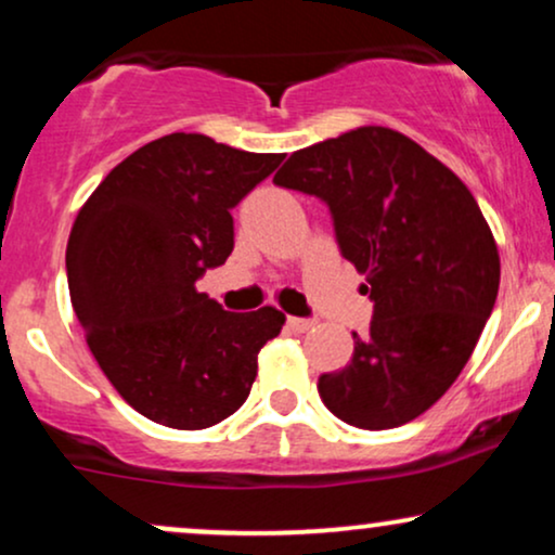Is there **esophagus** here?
Returning a JSON list of instances; mask_svg holds the SVG:
<instances>
[{"label": "esophagus", "instance_id": "obj_1", "mask_svg": "<svg viewBox=\"0 0 555 555\" xmlns=\"http://www.w3.org/2000/svg\"><path fill=\"white\" fill-rule=\"evenodd\" d=\"M286 325H289L292 331L295 333H307L312 328V325H315V320L312 318H295V315H289L286 318Z\"/></svg>", "mask_w": 555, "mask_h": 555}]
</instances>
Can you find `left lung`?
<instances>
[{
    "label": "left lung",
    "instance_id": "1",
    "mask_svg": "<svg viewBox=\"0 0 555 555\" xmlns=\"http://www.w3.org/2000/svg\"><path fill=\"white\" fill-rule=\"evenodd\" d=\"M273 183L328 206L341 256L375 302L370 331L351 333V362L320 375V398L359 429L413 422L468 364L499 295V250L476 198L385 126L295 152Z\"/></svg>",
    "mask_w": 555,
    "mask_h": 555
}]
</instances>
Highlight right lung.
I'll use <instances>...</instances> for the list:
<instances>
[{"instance_id": "obj_1", "label": "right lung", "mask_w": 555, "mask_h": 555, "mask_svg": "<svg viewBox=\"0 0 555 555\" xmlns=\"http://www.w3.org/2000/svg\"><path fill=\"white\" fill-rule=\"evenodd\" d=\"M282 159L168 133L79 209L66 245L72 307L100 370L150 422L206 429L250 396L284 312H227L196 282L235 248L232 209Z\"/></svg>"}]
</instances>
